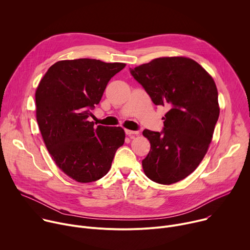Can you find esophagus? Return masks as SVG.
<instances>
[{
  "mask_svg": "<svg viewBox=\"0 0 250 250\" xmlns=\"http://www.w3.org/2000/svg\"><path fill=\"white\" fill-rule=\"evenodd\" d=\"M125 134H127V135H129V136H131V135H136V134L139 133L138 131L130 130V129H125Z\"/></svg>",
  "mask_w": 250,
  "mask_h": 250,
  "instance_id": "obj_1",
  "label": "esophagus"
}]
</instances>
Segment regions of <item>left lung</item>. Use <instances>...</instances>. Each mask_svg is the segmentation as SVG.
I'll list each match as a JSON object with an SVG mask.
<instances>
[{
    "instance_id": "8db88e82",
    "label": "left lung",
    "mask_w": 250,
    "mask_h": 250,
    "mask_svg": "<svg viewBox=\"0 0 250 250\" xmlns=\"http://www.w3.org/2000/svg\"><path fill=\"white\" fill-rule=\"evenodd\" d=\"M130 74L156 105H165L164 127L145 129L150 150L142 167L150 180L170 185L183 180L203 160L220 116L215 81L187 57H160Z\"/></svg>"
}]
</instances>
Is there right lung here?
I'll use <instances>...</instances> for the list:
<instances>
[{"label": "right lung", "instance_id": "add662e5", "mask_svg": "<svg viewBox=\"0 0 250 250\" xmlns=\"http://www.w3.org/2000/svg\"><path fill=\"white\" fill-rule=\"evenodd\" d=\"M125 63L80 58L54 63L35 92L37 121L56 165L80 183L109 172L125 142L120 126H95L88 119L112 77Z\"/></svg>", "mask_w": 250, "mask_h": 250}]
</instances>
